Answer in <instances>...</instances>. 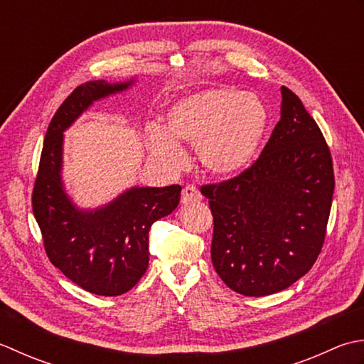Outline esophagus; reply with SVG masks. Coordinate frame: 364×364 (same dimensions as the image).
<instances>
[{"instance_id": "esophagus-1", "label": "esophagus", "mask_w": 364, "mask_h": 364, "mask_svg": "<svg viewBox=\"0 0 364 364\" xmlns=\"http://www.w3.org/2000/svg\"><path fill=\"white\" fill-rule=\"evenodd\" d=\"M203 199L201 191H199L196 187H193V185H187V187H183L182 190V196H181V203L182 204H191V203H198Z\"/></svg>"}]
</instances>
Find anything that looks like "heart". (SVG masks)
Masks as SVG:
<instances>
[{
    "label": "heart",
    "mask_w": 364,
    "mask_h": 364,
    "mask_svg": "<svg viewBox=\"0 0 364 364\" xmlns=\"http://www.w3.org/2000/svg\"><path fill=\"white\" fill-rule=\"evenodd\" d=\"M267 125L269 113L257 95L215 87L176 102L166 114V127H154L147 144L154 157L171 169L187 161L181 144L196 147L205 171L225 179L251 166Z\"/></svg>",
    "instance_id": "obj_1"
}]
</instances>
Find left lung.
<instances>
[{
  "mask_svg": "<svg viewBox=\"0 0 364 364\" xmlns=\"http://www.w3.org/2000/svg\"><path fill=\"white\" fill-rule=\"evenodd\" d=\"M281 95L279 122L253 166L201 188L213 215L212 264L247 296L281 292L309 272L335 190L321 129L291 89L283 86Z\"/></svg>",
  "mask_w": 364,
  "mask_h": 364,
  "instance_id": "left-lung-1",
  "label": "left lung"
}]
</instances>
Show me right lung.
<instances>
[{"label":"right lung","instance_id":"obj_1","mask_svg":"<svg viewBox=\"0 0 364 364\" xmlns=\"http://www.w3.org/2000/svg\"><path fill=\"white\" fill-rule=\"evenodd\" d=\"M135 78L80 85L51 119L33 191V212L47 256L85 291L116 296L135 286L149 265V229L181 201V185L132 187L95 209H81L63 182L64 132L94 102L127 91Z\"/></svg>","mask_w":364,"mask_h":364}]
</instances>
